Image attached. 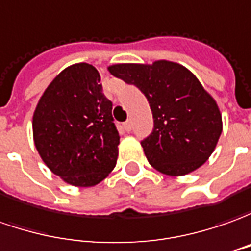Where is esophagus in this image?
<instances>
[{"label":"esophagus","mask_w":251,"mask_h":251,"mask_svg":"<svg viewBox=\"0 0 251 251\" xmlns=\"http://www.w3.org/2000/svg\"><path fill=\"white\" fill-rule=\"evenodd\" d=\"M124 127H125L126 132H130V130H132V127H133L132 121H126L125 124H124Z\"/></svg>","instance_id":"1"}]
</instances>
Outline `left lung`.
I'll use <instances>...</instances> for the list:
<instances>
[{"mask_svg": "<svg viewBox=\"0 0 251 251\" xmlns=\"http://www.w3.org/2000/svg\"><path fill=\"white\" fill-rule=\"evenodd\" d=\"M108 70L147 97L154 127L141 146L151 166L165 175L184 176L207 161L223 122L217 104L197 76L166 60L151 66L115 64Z\"/></svg>", "mask_w": 251, "mask_h": 251, "instance_id": "left-lung-1", "label": "left lung"}]
</instances>
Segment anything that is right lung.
<instances>
[{"label":"right lung","instance_id":"add662e5","mask_svg":"<svg viewBox=\"0 0 251 251\" xmlns=\"http://www.w3.org/2000/svg\"><path fill=\"white\" fill-rule=\"evenodd\" d=\"M32 133L42 161L68 184L92 187L108 176L119 133L96 68L78 63L54 78L35 108Z\"/></svg>","mask_w":251,"mask_h":251}]
</instances>
